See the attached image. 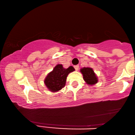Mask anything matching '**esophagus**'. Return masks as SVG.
I'll list each match as a JSON object with an SVG mask.
<instances>
[{
    "label": "esophagus",
    "instance_id": "esophagus-1",
    "mask_svg": "<svg viewBox=\"0 0 135 135\" xmlns=\"http://www.w3.org/2000/svg\"><path fill=\"white\" fill-rule=\"evenodd\" d=\"M74 68H75V70H76V71H77V70H78V69H79V65H74Z\"/></svg>",
    "mask_w": 135,
    "mask_h": 135
}]
</instances>
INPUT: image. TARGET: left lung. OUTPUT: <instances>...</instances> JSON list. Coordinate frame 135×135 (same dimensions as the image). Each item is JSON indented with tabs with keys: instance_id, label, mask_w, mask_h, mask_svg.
<instances>
[{
	"instance_id": "obj_1",
	"label": "left lung",
	"mask_w": 135,
	"mask_h": 135,
	"mask_svg": "<svg viewBox=\"0 0 135 135\" xmlns=\"http://www.w3.org/2000/svg\"><path fill=\"white\" fill-rule=\"evenodd\" d=\"M80 72L83 74V79L87 84L91 86L98 83V77L92 68L84 67L81 68Z\"/></svg>"
}]
</instances>
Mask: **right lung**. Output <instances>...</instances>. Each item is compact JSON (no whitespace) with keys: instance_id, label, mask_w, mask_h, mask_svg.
Here are the masks:
<instances>
[{"instance_id":"add662e5","label":"right lung","mask_w":135,"mask_h":135,"mask_svg":"<svg viewBox=\"0 0 135 135\" xmlns=\"http://www.w3.org/2000/svg\"><path fill=\"white\" fill-rule=\"evenodd\" d=\"M74 70L72 66L64 68L62 64L56 65L46 77L44 80L46 86L51 92H56L60 90L65 85L68 74Z\"/></svg>"}]
</instances>
